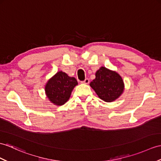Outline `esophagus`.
Wrapping results in <instances>:
<instances>
[{
	"label": "esophagus",
	"mask_w": 161,
	"mask_h": 161,
	"mask_svg": "<svg viewBox=\"0 0 161 161\" xmlns=\"http://www.w3.org/2000/svg\"><path fill=\"white\" fill-rule=\"evenodd\" d=\"M81 82H82V83L85 84H89L90 80L88 79H85V80H84L83 81H81Z\"/></svg>",
	"instance_id": "1"
}]
</instances>
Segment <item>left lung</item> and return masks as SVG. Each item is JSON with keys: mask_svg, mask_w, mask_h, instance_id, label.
<instances>
[{"mask_svg": "<svg viewBox=\"0 0 161 161\" xmlns=\"http://www.w3.org/2000/svg\"><path fill=\"white\" fill-rule=\"evenodd\" d=\"M99 97L106 102L118 99L124 90V83L120 75L102 66L95 73V79L90 84Z\"/></svg>", "mask_w": 161, "mask_h": 161, "instance_id": "left-lung-1", "label": "left lung"}]
</instances>
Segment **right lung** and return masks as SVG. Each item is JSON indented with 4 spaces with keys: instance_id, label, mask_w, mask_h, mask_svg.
Instances as JSON below:
<instances>
[{
    "instance_id": "obj_1",
    "label": "right lung",
    "mask_w": 161,
    "mask_h": 161,
    "mask_svg": "<svg viewBox=\"0 0 161 161\" xmlns=\"http://www.w3.org/2000/svg\"><path fill=\"white\" fill-rule=\"evenodd\" d=\"M77 85L75 78L59 71L47 81L44 88L50 102L56 106H62L69 99L72 91Z\"/></svg>"
}]
</instances>
